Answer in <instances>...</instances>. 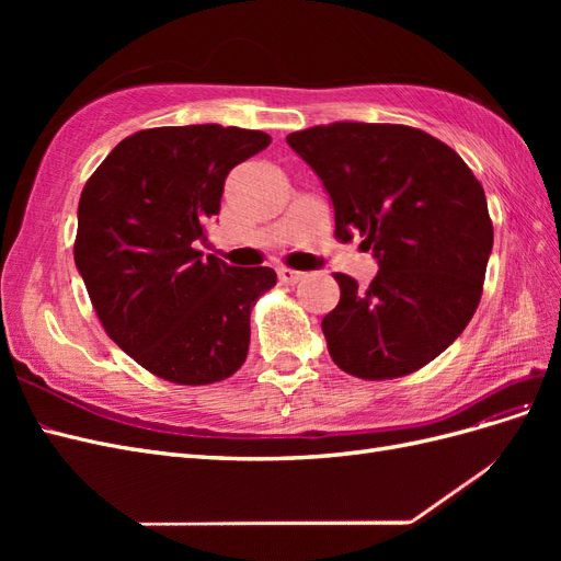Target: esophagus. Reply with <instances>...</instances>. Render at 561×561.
<instances>
[{
    "label": "esophagus",
    "instance_id": "obj_1",
    "mask_svg": "<svg viewBox=\"0 0 561 561\" xmlns=\"http://www.w3.org/2000/svg\"><path fill=\"white\" fill-rule=\"evenodd\" d=\"M307 278V274L304 271H295V268H287V266H280L278 268V280L285 283V285H295L299 280Z\"/></svg>",
    "mask_w": 561,
    "mask_h": 561
}]
</instances>
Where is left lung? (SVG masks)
I'll use <instances>...</instances> for the list:
<instances>
[{"label":"left lung","instance_id":"1","mask_svg":"<svg viewBox=\"0 0 561 561\" xmlns=\"http://www.w3.org/2000/svg\"><path fill=\"white\" fill-rule=\"evenodd\" d=\"M325 184L334 236L371 250L367 290L334 274L336 307L322 334L348 375L398 379L435 360L466 330L482 297L494 227L482 184L433 135L400 124L336 122L287 135Z\"/></svg>","mask_w":561,"mask_h":561}]
</instances>
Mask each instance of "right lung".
<instances>
[{
	"mask_svg": "<svg viewBox=\"0 0 561 561\" xmlns=\"http://www.w3.org/2000/svg\"><path fill=\"white\" fill-rule=\"evenodd\" d=\"M262 130L217 124L128 135L83 184L75 262L112 342L159 379L206 386L245 363L250 311L276 285L196 250L233 165Z\"/></svg>",
	"mask_w": 561,
	"mask_h": 561,
	"instance_id": "1",
	"label": "right lung"
}]
</instances>
